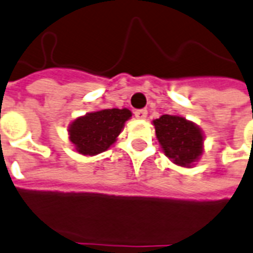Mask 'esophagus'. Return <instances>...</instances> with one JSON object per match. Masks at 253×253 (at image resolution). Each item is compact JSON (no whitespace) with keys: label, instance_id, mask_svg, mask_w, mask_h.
<instances>
[{"label":"esophagus","instance_id":"34e87169","mask_svg":"<svg viewBox=\"0 0 253 253\" xmlns=\"http://www.w3.org/2000/svg\"><path fill=\"white\" fill-rule=\"evenodd\" d=\"M134 116H136L137 119H146L147 111L146 110H136L134 111Z\"/></svg>","mask_w":253,"mask_h":253}]
</instances>
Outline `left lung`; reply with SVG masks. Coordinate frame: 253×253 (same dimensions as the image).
<instances>
[{"mask_svg": "<svg viewBox=\"0 0 253 253\" xmlns=\"http://www.w3.org/2000/svg\"><path fill=\"white\" fill-rule=\"evenodd\" d=\"M154 126L162 149L173 163L189 167L203 154V133L192 121L163 115L154 120Z\"/></svg>", "mask_w": 253, "mask_h": 253, "instance_id": "obj_1", "label": "left lung"}]
</instances>
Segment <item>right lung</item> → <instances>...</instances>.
Returning <instances> with one entry per match:
<instances>
[{"label":"right lung","mask_w":253,"mask_h":253,"mask_svg":"<svg viewBox=\"0 0 253 253\" xmlns=\"http://www.w3.org/2000/svg\"><path fill=\"white\" fill-rule=\"evenodd\" d=\"M132 116L126 108L102 110L78 117L69 126L70 141L76 150L84 155L106 151L116 141L125 121Z\"/></svg>","instance_id":"add662e5"}]
</instances>
